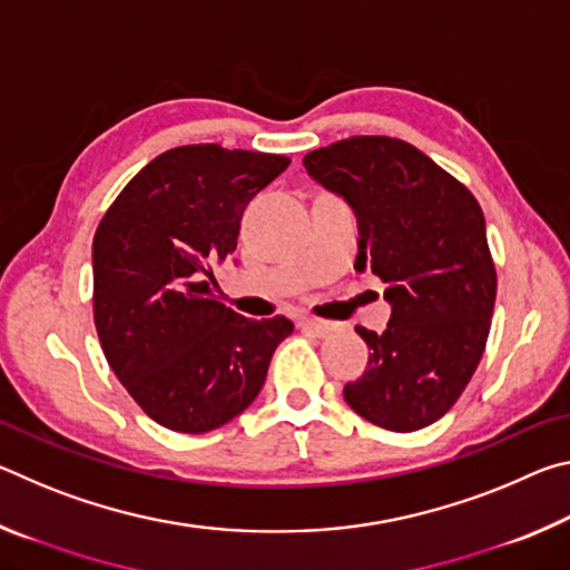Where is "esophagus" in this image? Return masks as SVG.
Returning a JSON list of instances; mask_svg holds the SVG:
<instances>
[{
	"label": "esophagus",
	"mask_w": 570,
	"mask_h": 570,
	"mask_svg": "<svg viewBox=\"0 0 570 570\" xmlns=\"http://www.w3.org/2000/svg\"><path fill=\"white\" fill-rule=\"evenodd\" d=\"M298 330L312 332L316 336H326L330 332H334V324L322 322V320H312V316H302V320H298Z\"/></svg>",
	"instance_id": "esophagus-1"
}]
</instances>
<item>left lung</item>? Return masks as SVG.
<instances>
[{
  "label": "left lung",
  "instance_id": "left-lung-1",
  "mask_svg": "<svg viewBox=\"0 0 570 570\" xmlns=\"http://www.w3.org/2000/svg\"><path fill=\"white\" fill-rule=\"evenodd\" d=\"M314 178L354 210V268L384 282L382 334L356 330L370 362L344 387L350 407L384 430L440 420L478 370L495 306L485 216L472 193L422 150L360 135L304 156Z\"/></svg>",
  "mask_w": 570,
  "mask_h": 570
}]
</instances>
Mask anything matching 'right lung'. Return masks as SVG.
Masks as SVG:
<instances>
[{"label": "right lung", "mask_w": 570, "mask_h": 570, "mask_svg": "<svg viewBox=\"0 0 570 570\" xmlns=\"http://www.w3.org/2000/svg\"><path fill=\"white\" fill-rule=\"evenodd\" d=\"M268 153L183 146L150 160L92 240L95 326L115 377L158 424L220 428L264 387L284 316L246 320L216 298L248 200L288 168Z\"/></svg>", "instance_id": "1"}]
</instances>
